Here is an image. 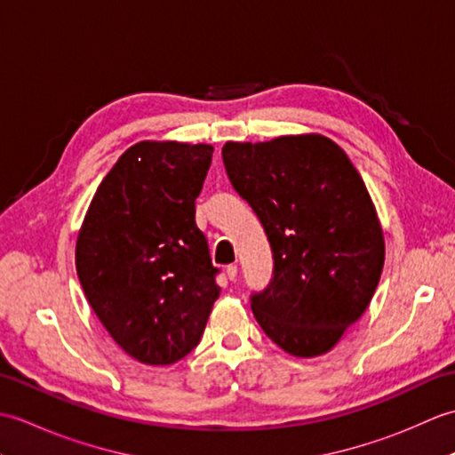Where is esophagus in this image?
Instances as JSON below:
<instances>
[{
	"mask_svg": "<svg viewBox=\"0 0 455 455\" xmlns=\"http://www.w3.org/2000/svg\"><path fill=\"white\" fill-rule=\"evenodd\" d=\"M225 272H227V277L230 279V282H235L236 275H238V266L236 264H228Z\"/></svg>",
	"mask_w": 455,
	"mask_h": 455,
	"instance_id": "esophagus-1",
	"label": "esophagus"
}]
</instances>
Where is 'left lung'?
I'll use <instances>...</instances> for the list:
<instances>
[{"mask_svg":"<svg viewBox=\"0 0 455 455\" xmlns=\"http://www.w3.org/2000/svg\"><path fill=\"white\" fill-rule=\"evenodd\" d=\"M222 162L274 252V277L250 297L267 338L297 357L331 352L370 305L383 230L346 152L323 134L227 142Z\"/></svg>","mask_w":455,"mask_h":455,"instance_id":"left-lung-1","label":"left lung"}]
</instances>
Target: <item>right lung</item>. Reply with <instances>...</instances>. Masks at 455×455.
I'll use <instances>...</instances> for the list:
<instances>
[{"mask_svg": "<svg viewBox=\"0 0 455 455\" xmlns=\"http://www.w3.org/2000/svg\"><path fill=\"white\" fill-rule=\"evenodd\" d=\"M211 158V144H134L100 183L78 233L84 293L105 331L140 363L188 355L220 293L196 225Z\"/></svg>", "mask_w": 455, "mask_h": 455, "instance_id": "add662e5", "label": "right lung"}]
</instances>
